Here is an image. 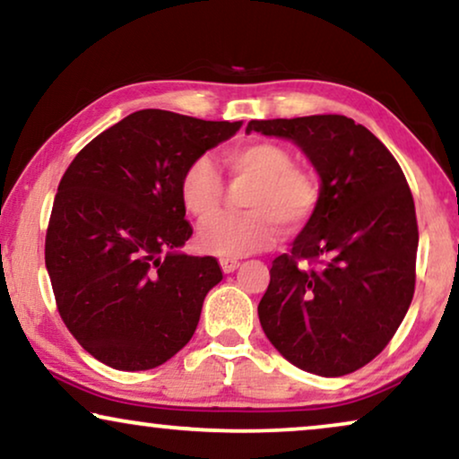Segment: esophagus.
Here are the masks:
<instances>
[{
    "label": "esophagus",
    "instance_id": "34e87169",
    "mask_svg": "<svg viewBox=\"0 0 459 459\" xmlns=\"http://www.w3.org/2000/svg\"><path fill=\"white\" fill-rule=\"evenodd\" d=\"M219 263H221V269H223L225 273L236 272V269L240 267V261H238V259H221Z\"/></svg>",
    "mask_w": 459,
    "mask_h": 459
}]
</instances>
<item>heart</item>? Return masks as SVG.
Instances as JSON below:
<instances>
[{
	"instance_id": "b5f03b06",
	"label": "heart",
	"mask_w": 459,
	"mask_h": 459,
	"mask_svg": "<svg viewBox=\"0 0 459 459\" xmlns=\"http://www.w3.org/2000/svg\"><path fill=\"white\" fill-rule=\"evenodd\" d=\"M223 165L234 179L250 181L242 196L240 215H223L204 223L198 234L206 253L242 256L269 247L278 225L297 231L316 212L322 186L309 167L292 162L286 146L272 140H253L223 150ZM223 178L209 156H196L184 169L179 196L198 221H208L221 211Z\"/></svg>"
}]
</instances>
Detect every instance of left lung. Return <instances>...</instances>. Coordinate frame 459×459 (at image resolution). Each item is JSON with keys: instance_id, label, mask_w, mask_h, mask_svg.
<instances>
[{"instance_id": "1", "label": "left lung", "mask_w": 459, "mask_h": 459, "mask_svg": "<svg viewBox=\"0 0 459 459\" xmlns=\"http://www.w3.org/2000/svg\"><path fill=\"white\" fill-rule=\"evenodd\" d=\"M250 131L299 143L322 178L316 212L269 269L263 332L305 372H355L391 342L413 299L418 221L405 175L342 115L250 121Z\"/></svg>"}]
</instances>
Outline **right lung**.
<instances>
[{"mask_svg": "<svg viewBox=\"0 0 459 459\" xmlns=\"http://www.w3.org/2000/svg\"><path fill=\"white\" fill-rule=\"evenodd\" d=\"M240 125L137 110L93 137L62 175L46 267L62 322L98 361L152 369L192 338L223 272L215 256L175 253L194 231L179 179Z\"/></svg>", "mask_w": 459, "mask_h": 459, "instance_id": "right-lung-1", "label": "right lung"}]
</instances>
